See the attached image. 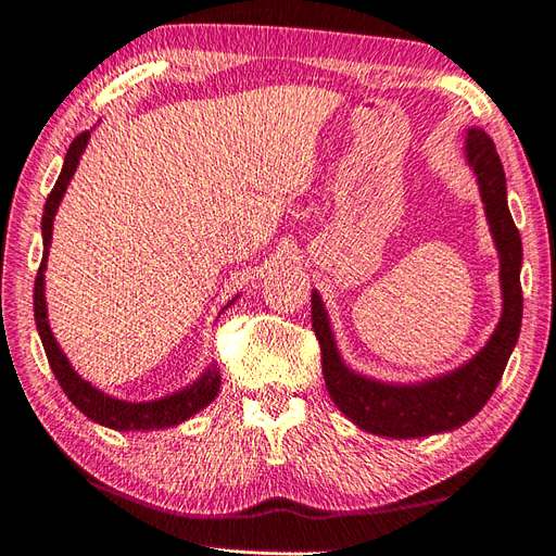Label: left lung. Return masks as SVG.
<instances>
[{
    "label": "left lung",
    "instance_id": "1",
    "mask_svg": "<svg viewBox=\"0 0 556 556\" xmlns=\"http://www.w3.org/2000/svg\"><path fill=\"white\" fill-rule=\"evenodd\" d=\"M466 157L478 177L489 230L498 249L503 289V314L494 336L468 363L417 384H384L356 375L340 358L319 293H312V328L321 344L326 389L344 417L368 433L409 440L464 426L496 391L517 344L521 328V240L507 210L505 172L494 141L480 128L468 130Z\"/></svg>",
    "mask_w": 556,
    "mask_h": 556
}]
</instances>
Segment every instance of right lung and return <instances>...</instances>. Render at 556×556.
I'll list each match as a JSON object with an SVG mask.
<instances>
[{
	"label": "right lung",
	"mask_w": 556,
	"mask_h": 556,
	"mask_svg": "<svg viewBox=\"0 0 556 556\" xmlns=\"http://www.w3.org/2000/svg\"><path fill=\"white\" fill-rule=\"evenodd\" d=\"M88 139H90V132L86 130L72 141L70 151L65 155V165H62V172L51 190V195L43 204V218H41L43 256L35 279V319H37V330L43 344V352H46V358H49V366L60 382L62 391H65L67 399L94 424L114 428V431H153V428L177 426L198 415L202 407H207L218 395L220 372L216 366H210L193 384L172 395H165V399L147 401V403L118 401V399H111L109 393L94 389L90 382H86V379H81V375L72 368L67 356L62 354V349L58 346L49 326V312H46V295H43V269H46V261H49L53 218L58 212V204L70 186V179L74 177L78 157H81V153L86 151ZM237 298H232V303Z\"/></svg>",
	"instance_id": "right-lung-1"
}]
</instances>
